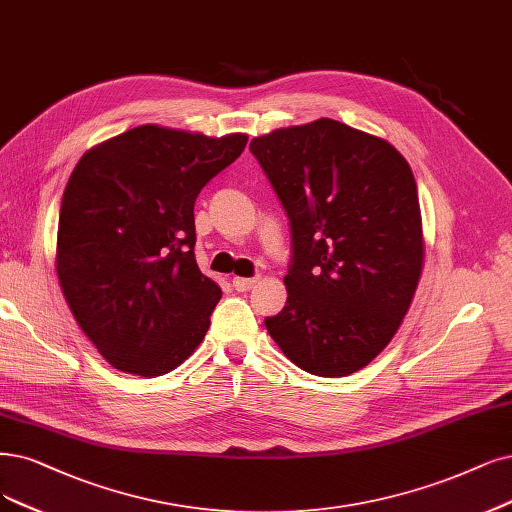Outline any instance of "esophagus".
<instances>
[{
	"instance_id": "obj_1",
	"label": "esophagus",
	"mask_w": 512,
	"mask_h": 512,
	"mask_svg": "<svg viewBox=\"0 0 512 512\" xmlns=\"http://www.w3.org/2000/svg\"><path fill=\"white\" fill-rule=\"evenodd\" d=\"M255 282H257V278H240V276H236L232 280V285H234L236 291H249L255 285Z\"/></svg>"
}]
</instances>
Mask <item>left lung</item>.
I'll use <instances>...</instances> for the list:
<instances>
[{
    "label": "left lung",
    "mask_w": 512,
    "mask_h": 512,
    "mask_svg": "<svg viewBox=\"0 0 512 512\" xmlns=\"http://www.w3.org/2000/svg\"><path fill=\"white\" fill-rule=\"evenodd\" d=\"M291 223L287 306L266 329L291 363L344 377L407 314L424 263L418 185L388 141L320 118L251 141Z\"/></svg>",
    "instance_id": "8db88e82"
}]
</instances>
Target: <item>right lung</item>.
<instances>
[{
    "label": "right lung",
    "instance_id": "right-lung-1",
    "mask_svg": "<svg viewBox=\"0 0 512 512\" xmlns=\"http://www.w3.org/2000/svg\"><path fill=\"white\" fill-rule=\"evenodd\" d=\"M249 141L137 126L88 149L67 181L56 274L67 306L105 361L173 371L204 339L221 299L194 257V204Z\"/></svg>",
    "mask_w": 512,
    "mask_h": 512
}]
</instances>
